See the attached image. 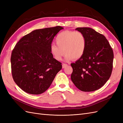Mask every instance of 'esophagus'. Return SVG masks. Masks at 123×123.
<instances>
[{"instance_id": "1", "label": "esophagus", "mask_w": 123, "mask_h": 123, "mask_svg": "<svg viewBox=\"0 0 123 123\" xmlns=\"http://www.w3.org/2000/svg\"><path fill=\"white\" fill-rule=\"evenodd\" d=\"M68 66V65L67 64H63L62 65V68L64 69V68H66V67H67Z\"/></svg>"}]
</instances>
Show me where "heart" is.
<instances>
[{
  "mask_svg": "<svg viewBox=\"0 0 123 123\" xmlns=\"http://www.w3.org/2000/svg\"><path fill=\"white\" fill-rule=\"evenodd\" d=\"M55 40L57 45L52 43L50 51L57 61H61L65 53L66 61L73 58L79 59L83 56L86 49V39L83 33L79 31L62 32L56 36Z\"/></svg>",
  "mask_w": 123,
  "mask_h": 123,
  "instance_id": "heart-1",
  "label": "heart"
}]
</instances>
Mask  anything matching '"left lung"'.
Instances as JSON below:
<instances>
[{"label": "left lung", "instance_id": "8db88e82", "mask_svg": "<svg viewBox=\"0 0 123 123\" xmlns=\"http://www.w3.org/2000/svg\"><path fill=\"white\" fill-rule=\"evenodd\" d=\"M87 41L83 56L71 64L73 72L71 79L80 90L95 91L105 85L112 71L113 52L108 41L103 35L90 28H77Z\"/></svg>", "mask_w": 123, "mask_h": 123}]
</instances>
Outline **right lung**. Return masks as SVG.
<instances>
[{
	"label": "right lung",
	"instance_id": "right-lung-1",
	"mask_svg": "<svg viewBox=\"0 0 123 123\" xmlns=\"http://www.w3.org/2000/svg\"><path fill=\"white\" fill-rule=\"evenodd\" d=\"M60 26L37 29L22 37L12 51L11 57L13 80L25 92L40 94L49 88L62 63L50 51L52 42Z\"/></svg>",
	"mask_w": 123,
	"mask_h": 123
}]
</instances>
